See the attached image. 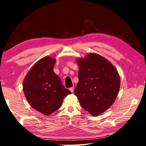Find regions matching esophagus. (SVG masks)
I'll list each match as a JSON object with an SVG mask.
<instances>
[{
    "mask_svg": "<svg viewBox=\"0 0 146 146\" xmlns=\"http://www.w3.org/2000/svg\"><path fill=\"white\" fill-rule=\"evenodd\" d=\"M70 90L71 91V93H73V91H74V87H72V88H70Z\"/></svg>",
    "mask_w": 146,
    "mask_h": 146,
    "instance_id": "1",
    "label": "esophagus"
}]
</instances>
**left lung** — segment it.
<instances>
[{
	"mask_svg": "<svg viewBox=\"0 0 146 146\" xmlns=\"http://www.w3.org/2000/svg\"><path fill=\"white\" fill-rule=\"evenodd\" d=\"M78 82L74 91L82 107L93 116L108 110L116 100L120 79L117 70L107 59L88 53L76 59Z\"/></svg>",
	"mask_w": 146,
	"mask_h": 146,
	"instance_id": "obj_1",
	"label": "left lung"
}]
</instances>
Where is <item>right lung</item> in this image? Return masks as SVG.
<instances>
[{
  "label": "right lung",
  "instance_id": "1",
  "mask_svg": "<svg viewBox=\"0 0 146 146\" xmlns=\"http://www.w3.org/2000/svg\"><path fill=\"white\" fill-rule=\"evenodd\" d=\"M56 60L44 56L34 64L23 81L24 95L31 107L44 115H49L61 107L63 99L71 91L66 89L54 73Z\"/></svg>",
  "mask_w": 146,
  "mask_h": 146
}]
</instances>
